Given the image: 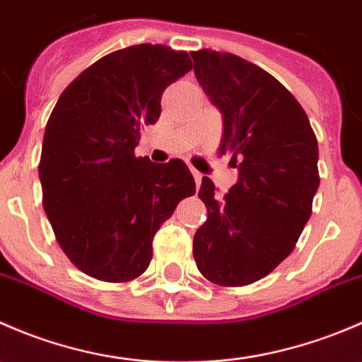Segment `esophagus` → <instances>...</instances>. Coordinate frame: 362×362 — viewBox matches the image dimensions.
Listing matches in <instances>:
<instances>
[{"label":"esophagus","instance_id":"34e87169","mask_svg":"<svg viewBox=\"0 0 362 362\" xmlns=\"http://www.w3.org/2000/svg\"><path fill=\"white\" fill-rule=\"evenodd\" d=\"M192 175H194L196 185H198V187H199V184H202V180H203V175L199 173V171H196V170H192Z\"/></svg>","mask_w":362,"mask_h":362}]
</instances>
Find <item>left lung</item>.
<instances>
[{
  "label": "left lung",
  "mask_w": 362,
  "mask_h": 362,
  "mask_svg": "<svg viewBox=\"0 0 362 362\" xmlns=\"http://www.w3.org/2000/svg\"><path fill=\"white\" fill-rule=\"evenodd\" d=\"M199 86L224 119L218 152H231L238 182L224 198L204 177L198 196L208 211L192 254L202 275L222 287L264 279L301 236L319 189V145L298 100L242 57L191 52Z\"/></svg>",
  "instance_id": "8db88e82"
}]
</instances>
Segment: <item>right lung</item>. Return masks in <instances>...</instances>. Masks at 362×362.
Instances as JSON below:
<instances>
[{"mask_svg": "<svg viewBox=\"0 0 362 362\" xmlns=\"http://www.w3.org/2000/svg\"><path fill=\"white\" fill-rule=\"evenodd\" d=\"M191 69L185 50L126 47L83 69L50 113L38 164L43 210L66 257L93 279H138L158 229L196 192L184 160L134 156L164 89Z\"/></svg>", "mask_w": 362, "mask_h": 362, "instance_id": "add662e5", "label": "right lung"}]
</instances>
